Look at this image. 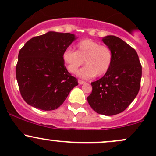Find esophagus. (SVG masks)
<instances>
[{
	"label": "esophagus",
	"mask_w": 156,
	"mask_h": 156,
	"mask_svg": "<svg viewBox=\"0 0 156 156\" xmlns=\"http://www.w3.org/2000/svg\"><path fill=\"white\" fill-rule=\"evenodd\" d=\"M78 83L80 85H83V84H85V82L83 81V80H78Z\"/></svg>",
	"instance_id": "obj_1"
}]
</instances>
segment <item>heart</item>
<instances>
[{"instance_id":"b5f03b06","label":"heart","mask_w":156,"mask_h":156,"mask_svg":"<svg viewBox=\"0 0 156 156\" xmlns=\"http://www.w3.org/2000/svg\"><path fill=\"white\" fill-rule=\"evenodd\" d=\"M62 58L67 69L72 73H76L79 68L85 63L87 66L80 70L79 76L88 79L105 75L111 68L113 61L112 50L105 45H100L92 39H83L76 45V51L65 50Z\"/></svg>"}]
</instances>
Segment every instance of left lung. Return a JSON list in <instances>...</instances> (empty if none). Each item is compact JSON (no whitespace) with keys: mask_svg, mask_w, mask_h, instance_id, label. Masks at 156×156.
<instances>
[{"mask_svg":"<svg viewBox=\"0 0 156 156\" xmlns=\"http://www.w3.org/2000/svg\"><path fill=\"white\" fill-rule=\"evenodd\" d=\"M103 41L112 50L113 61L104 76L91 83L87 100L97 113L111 116L124 111L137 96L142 67L135 50L121 38L108 36Z\"/></svg>","mask_w":156,"mask_h":156,"instance_id":"obj_1","label":"left lung"}]
</instances>
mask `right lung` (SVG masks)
Here are the masks:
<instances>
[{
    "label": "right lung",
    "mask_w": 156,
    "mask_h": 156,
    "mask_svg": "<svg viewBox=\"0 0 156 156\" xmlns=\"http://www.w3.org/2000/svg\"><path fill=\"white\" fill-rule=\"evenodd\" d=\"M74 39V35L69 33L48 32L30 38L20 50L16 79L27 104L44 111L56 109L78 85L62 58Z\"/></svg>",
    "instance_id": "right-lung-1"
}]
</instances>
